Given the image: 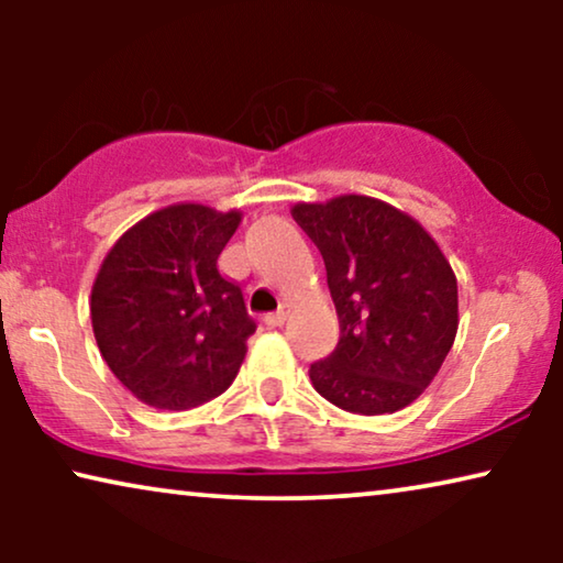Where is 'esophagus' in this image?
Masks as SVG:
<instances>
[{"label": "esophagus", "mask_w": 563, "mask_h": 563, "mask_svg": "<svg viewBox=\"0 0 563 563\" xmlns=\"http://www.w3.org/2000/svg\"><path fill=\"white\" fill-rule=\"evenodd\" d=\"M289 305H282L279 307V310H276V312H272V314H266V325H272V328H282L284 325V322H287L289 320Z\"/></svg>", "instance_id": "esophagus-1"}]
</instances>
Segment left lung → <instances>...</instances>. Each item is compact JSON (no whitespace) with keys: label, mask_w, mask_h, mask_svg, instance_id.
Returning a JSON list of instances; mask_svg holds the SVG:
<instances>
[{"label":"left lung","mask_w":563,"mask_h":563,"mask_svg":"<svg viewBox=\"0 0 563 563\" xmlns=\"http://www.w3.org/2000/svg\"><path fill=\"white\" fill-rule=\"evenodd\" d=\"M291 218L318 245L341 338L310 366L312 387L356 415L415 402L449 356L459 330L453 268L410 214L345 195L295 205Z\"/></svg>","instance_id":"1"}]
</instances>
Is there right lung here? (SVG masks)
Here are the masks:
<instances>
[{
  "label": "right lung",
  "instance_id": "1",
  "mask_svg": "<svg viewBox=\"0 0 563 563\" xmlns=\"http://www.w3.org/2000/svg\"><path fill=\"white\" fill-rule=\"evenodd\" d=\"M241 212L172 205L112 245L91 287V328L112 374L158 410H191L222 395L256 322L218 256Z\"/></svg>",
  "mask_w": 563,
  "mask_h": 563
}]
</instances>
